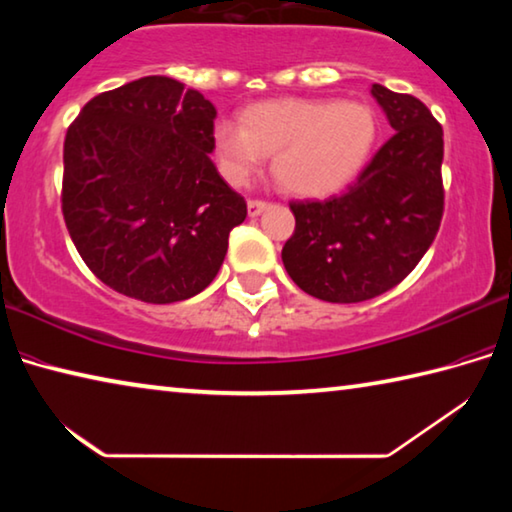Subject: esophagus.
Wrapping results in <instances>:
<instances>
[{"mask_svg":"<svg viewBox=\"0 0 512 512\" xmlns=\"http://www.w3.org/2000/svg\"><path fill=\"white\" fill-rule=\"evenodd\" d=\"M266 207H268V203L262 201V198H250V201H248V214L250 216H257V214H262Z\"/></svg>","mask_w":512,"mask_h":512,"instance_id":"1","label":"esophagus"}]
</instances>
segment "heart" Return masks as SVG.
Returning a JSON list of instances; mask_svg holds the SVG:
<instances>
[{
    "label": "heart",
    "mask_w": 512,
    "mask_h": 512,
    "mask_svg": "<svg viewBox=\"0 0 512 512\" xmlns=\"http://www.w3.org/2000/svg\"><path fill=\"white\" fill-rule=\"evenodd\" d=\"M377 140L375 110L361 101L275 99L241 112V126L223 119L212 146L230 185H246L273 155V173L287 192L327 196L348 185Z\"/></svg>",
    "instance_id": "1"
}]
</instances>
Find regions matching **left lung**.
Wrapping results in <instances>:
<instances>
[{"label":"left lung","mask_w":512,"mask_h":512,"mask_svg":"<svg viewBox=\"0 0 512 512\" xmlns=\"http://www.w3.org/2000/svg\"><path fill=\"white\" fill-rule=\"evenodd\" d=\"M393 137L343 194L291 201L296 230L282 262L325 302H363L409 275L438 235L445 210L443 126L411 94L372 85Z\"/></svg>","instance_id":"obj_1"}]
</instances>
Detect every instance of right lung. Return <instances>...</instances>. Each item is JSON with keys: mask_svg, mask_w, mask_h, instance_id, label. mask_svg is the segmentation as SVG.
Here are the masks:
<instances>
[{"mask_svg": "<svg viewBox=\"0 0 512 512\" xmlns=\"http://www.w3.org/2000/svg\"><path fill=\"white\" fill-rule=\"evenodd\" d=\"M216 110L169 76L101 92L67 128L63 216L90 271L128 298L201 293L246 201L210 160Z\"/></svg>", "mask_w": 512, "mask_h": 512, "instance_id": "add662e5", "label": "right lung"}]
</instances>
